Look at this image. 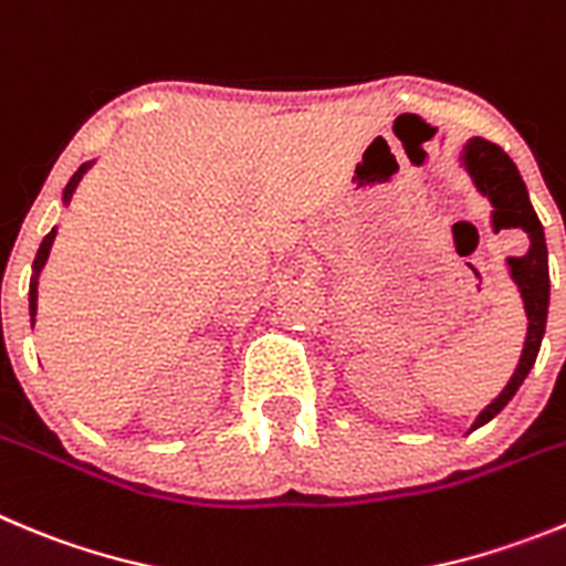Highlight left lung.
Here are the masks:
<instances>
[{
  "label": "left lung",
  "instance_id": "1",
  "mask_svg": "<svg viewBox=\"0 0 566 566\" xmlns=\"http://www.w3.org/2000/svg\"><path fill=\"white\" fill-rule=\"evenodd\" d=\"M463 163L469 168L471 179L494 205V230H522L527 235V252L520 258H507L511 266V277L520 286L522 300H525L527 311V339L522 347V359L513 370L511 381L505 390L476 415V421L471 429L483 427L502 412L507 401L516 396L522 381L531 373L533 361L542 347L544 325H547V303H551V272H547V243H544L542 221H538L536 210H533L531 199H527V188L522 181L520 168L513 165V159L502 151L496 143H489L483 137H474L463 151Z\"/></svg>",
  "mask_w": 566,
  "mask_h": 566
}]
</instances>
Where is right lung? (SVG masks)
<instances>
[{
    "instance_id": "add662e5",
    "label": "right lung",
    "mask_w": 566,
    "mask_h": 566,
    "mask_svg": "<svg viewBox=\"0 0 566 566\" xmlns=\"http://www.w3.org/2000/svg\"><path fill=\"white\" fill-rule=\"evenodd\" d=\"M86 168H90V165H83L81 170H77L75 176H72L70 179V185H66L64 188V201H70L72 199V190H75V185H77V179H81L83 174H86ZM53 241H55V230L53 232H46L44 235V241H41V247H39V255H35V261H33V269H35V274L41 272V266H44L46 263V258H50V247H53ZM35 274H33V280H30V317H33V323H35V297H39V283H35Z\"/></svg>"
}]
</instances>
